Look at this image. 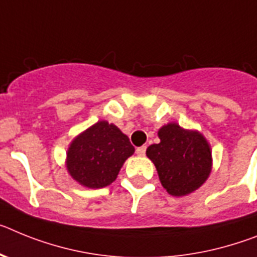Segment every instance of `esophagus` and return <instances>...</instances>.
Segmentation results:
<instances>
[{
    "label": "esophagus",
    "instance_id": "34e87169",
    "mask_svg": "<svg viewBox=\"0 0 257 257\" xmlns=\"http://www.w3.org/2000/svg\"><path fill=\"white\" fill-rule=\"evenodd\" d=\"M138 156H144L146 154V146H141V147H137V150H136Z\"/></svg>",
    "mask_w": 257,
    "mask_h": 257
}]
</instances>
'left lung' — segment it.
<instances>
[{
    "label": "left lung",
    "mask_w": 257,
    "mask_h": 257,
    "mask_svg": "<svg viewBox=\"0 0 257 257\" xmlns=\"http://www.w3.org/2000/svg\"><path fill=\"white\" fill-rule=\"evenodd\" d=\"M159 144L147 147L146 155L155 164L163 187L173 196H184L199 189L212 169L208 142L196 131L169 122L158 132Z\"/></svg>",
    "instance_id": "8db88e82"
}]
</instances>
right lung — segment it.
<instances>
[{
  "mask_svg": "<svg viewBox=\"0 0 257 257\" xmlns=\"http://www.w3.org/2000/svg\"><path fill=\"white\" fill-rule=\"evenodd\" d=\"M135 147L129 138L113 124L95 122L71 142L66 166L75 181L89 189L108 186Z\"/></svg>",
  "mask_w": 257,
  "mask_h": 257,
  "instance_id": "1",
  "label": "right lung"
}]
</instances>
